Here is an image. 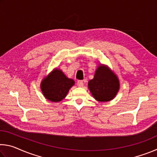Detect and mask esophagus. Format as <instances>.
Returning a JSON list of instances; mask_svg holds the SVG:
<instances>
[{
    "label": "esophagus",
    "instance_id": "esophagus-1",
    "mask_svg": "<svg viewBox=\"0 0 157 157\" xmlns=\"http://www.w3.org/2000/svg\"><path fill=\"white\" fill-rule=\"evenodd\" d=\"M78 86H79V87H82L84 86V82H82V80H79L78 82Z\"/></svg>",
    "mask_w": 157,
    "mask_h": 157
}]
</instances>
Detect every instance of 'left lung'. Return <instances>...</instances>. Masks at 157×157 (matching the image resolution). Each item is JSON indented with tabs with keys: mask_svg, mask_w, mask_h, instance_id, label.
<instances>
[{
	"mask_svg": "<svg viewBox=\"0 0 157 157\" xmlns=\"http://www.w3.org/2000/svg\"><path fill=\"white\" fill-rule=\"evenodd\" d=\"M88 87L92 96L98 102H109L118 94L120 81L108 66L100 63L95 70L94 79L89 81Z\"/></svg>",
	"mask_w": 157,
	"mask_h": 157,
	"instance_id": "obj_1",
	"label": "left lung"
}]
</instances>
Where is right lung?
Here are the masks:
<instances>
[{"label":"right lung","mask_w":157,"mask_h":157,"mask_svg":"<svg viewBox=\"0 0 157 157\" xmlns=\"http://www.w3.org/2000/svg\"><path fill=\"white\" fill-rule=\"evenodd\" d=\"M75 81L68 78L59 68H55L41 82L40 88L44 96L52 102H59L66 97Z\"/></svg>","instance_id":"right-lung-1"}]
</instances>
